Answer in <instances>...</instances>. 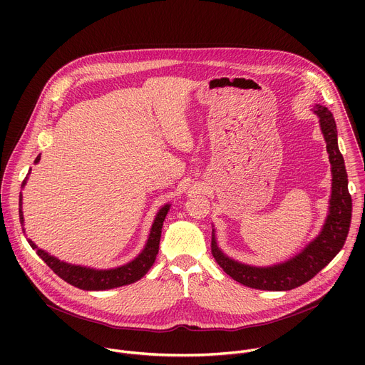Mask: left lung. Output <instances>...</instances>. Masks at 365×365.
<instances>
[{"label":"left lung","instance_id":"1","mask_svg":"<svg viewBox=\"0 0 365 365\" xmlns=\"http://www.w3.org/2000/svg\"><path fill=\"white\" fill-rule=\"evenodd\" d=\"M315 113L319 115L321 130L327 141L329 162L332 166V195L329 215L322 232L312 241L300 254L286 263L273 267H251L225 257L217 245L214 230L211 252L215 262L235 282L259 290H292L314 279L331 259L341 251L345 244L351 214L352 200L348 192V176L344 165V158L338 148L336 124L332 113L322 106H315Z\"/></svg>","mask_w":365,"mask_h":365}]
</instances>
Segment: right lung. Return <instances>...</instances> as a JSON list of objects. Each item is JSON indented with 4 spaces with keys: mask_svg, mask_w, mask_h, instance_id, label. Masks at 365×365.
<instances>
[{
    "mask_svg": "<svg viewBox=\"0 0 365 365\" xmlns=\"http://www.w3.org/2000/svg\"><path fill=\"white\" fill-rule=\"evenodd\" d=\"M40 160V158L36 159V163ZM27 179V178H26ZM26 179L23 185L26 183ZM170 205H165L160 212L158 214L154 220V224L150 231L148 241L145 244V248L143 252L133 259L131 263L111 269V270H93V269H86L81 266H72L68 263L61 262V259L55 258L53 255L47 254L46 251L40 250L36 247V244L29 240V244L31 245L33 250L38 254V257L43 259V262L53 270L61 279L68 282L69 284L83 289V290H107V289H114L125 284H131L137 280H140L153 266L155 255L159 252V244H160V237H162V228H163V221L168 215ZM20 222L23 224V212H21V195H20Z\"/></svg>",
    "mask_w": 365,
    "mask_h": 365,
    "instance_id": "1",
    "label": "right lung"
}]
</instances>
